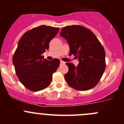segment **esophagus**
Wrapping results in <instances>:
<instances>
[{
  "label": "esophagus",
  "instance_id": "1",
  "mask_svg": "<svg viewBox=\"0 0 124 124\" xmlns=\"http://www.w3.org/2000/svg\"><path fill=\"white\" fill-rule=\"evenodd\" d=\"M65 62H63V61H61V65L65 64Z\"/></svg>",
  "mask_w": 124,
  "mask_h": 124
}]
</instances>
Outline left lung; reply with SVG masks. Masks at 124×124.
<instances>
[{
	"instance_id": "8db88e82",
	"label": "left lung",
	"mask_w": 124,
	"mask_h": 124,
	"mask_svg": "<svg viewBox=\"0 0 124 124\" xmlns=\"http://www.w3.org/2000/svg\"><path fill=\"white\" fill-rule=\"evenodd\" d=\"M60 35L66 39L70 54L78 58L77 67L67 63L68 71L65 79L70 87L78 91H87L98 84L106 68V53L94 33L85 27L72 25L64 27Z\"/></svg>"
}]
</instances>
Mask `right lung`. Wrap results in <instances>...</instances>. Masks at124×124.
<instances>
[{
	"label": "right lung",
	"instance_id": "obj_1",
	"mask_svg": "<svg viewBox=\"0 0 124 124\" xmlns=\"http://www.w3.org/2000/svg\"><path fill=\"white\" fill-rule=\"evenodd\" d=\"M59 29L41 25L27 31L18 41L12 63L19 80L30 91L37 92L48 87L59 66V59L48 61L42 55L48 50L49 42Z\"/></svg>",
	"mask_w": 124,
	"mask_h": 124
}]
</instances>
